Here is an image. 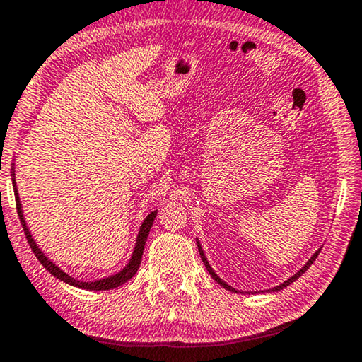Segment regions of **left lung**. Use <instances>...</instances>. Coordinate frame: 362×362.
<instances>
[{
  "instance_id": "obj_1",
  "label": "left lung",
  "mask_w": 362,
  "mask_h": 362,
  "mask_svg": "<svg viewBox=\"0 0 362 362\" xmlns=\"http://www.w3.org/2000/svg\"><path fill=\"white\" fill-rule=\"evenodd\" d=\"M198 251H199V255H202V259H203V262H204V266H206V269H208V272L211 274V277L212 279H214L216 280V282L217 284H219V285H222L223 286V288H227V290H230V291H237V290H235V288H232V286L230 285H227L226 282H223V280L219 277V275H217L214 271H212V267L209 266V262H208V259H206V256H204V251H203V248H202V245H199V242H198ZM320 253V250H317V251H315V253L311 256V259H309L306 264H305V266H303L301 269H300V271H298L295 275H293V277H290L288 280H285V282L284 284H280V285H277V286H274V288H271V290H267V291H280V290H284L285 288V286H288L290 284H293L295 282V280L298 279V277H301V275L303 274H305L306 271H308V269H309V266H311V264L315 261V257H317V255Z\"/></svg>"
}]
</instances>
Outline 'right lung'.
Listing matches in <instances>:
<instances>
[{
	"mask_svg": "<svg viewBox=\"0 0 362 362\" xmlns=\"http://www.w3.org/2000/svg\"><path fill=\"white\" fill-rule=\"evenodd\" d=\"M14 170V169H13ZM13 187H14V194H16V208H17V214H19V219H21V223H22V228H24V233L27 237V242L28 245H30V248L33 251V255H35L38 257V261L42 262V266L47 269V271L54 275L56 279H59L61 282H66L69 285L72 286H77V288H82V290H112V288H117V286H120L122 284L127 282V280H130L134 275L136 274V271H139L140 267V262H141V256H143V250H145V243H146V238H148V233H150V228L153 226L154 219H156V214L158 211H153L150 212V214L146 216V219L143 221L141 227H140V232L139 235H136V243H135V248H134V253H132V257L127 266H125L122 271L111 275V277H106V279H100V280H95V282H82V280H77L71 277V275L66 274L64 271H61L59 267L56 266V264L48 259L47 256H45V253L42 250L38 248L35 240L32 238L30 232H28V227L25 223V219H24V214H22V206H21V199H19V193H17V188H16V179H14V174H13Z\"/></svg>",
	"mask_w": 362,
	"mask_h": 362,
	"instance_id": "right-lung-1",
	"label": "right lung"
}]
</instances>
